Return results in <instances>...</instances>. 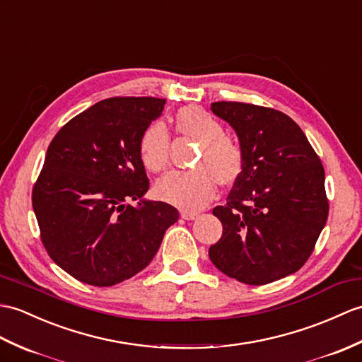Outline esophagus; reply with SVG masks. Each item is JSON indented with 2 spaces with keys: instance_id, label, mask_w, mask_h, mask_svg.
<instances>
[{
  "instance_id": "esophagus-1",
  "label": "esophagus",
  "mask_w": 362,
  "mask_h": 362,
  "mask_svg": "<svg viewBox=\"0 0 362 362\" xmlns=\"http://www.w3.org/2000/svg\"><path fill=\"white\" fill-rule=\"evenodd\" d=\"M180 216H182V219H185V221H194V219H197V217H199V213L182 211V213H180Z\"/></svg>"
}]
</instances>
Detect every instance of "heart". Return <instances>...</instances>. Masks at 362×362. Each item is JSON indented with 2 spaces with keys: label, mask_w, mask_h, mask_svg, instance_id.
Wrapping results in <instances>:
<instances>
[{
  "label": "heart",
  "mask_w": 362,
  "mask_h": 362,
  "mask_svg": "<svg viewBox=\"0 0 362 362\" xmlns=\"http://www.w3.org/2000/svg\"><path fill=\"white\" fill-rule=\"evenodd\" d=\"M177 131L202 143L194 171H173L156 183V196L183 209H200L217 192V185H228L239 177L243 151L239 143L225 136L223 124L199 106L182 107L175 117ZM139 153L143 166L160 173L168 165L170 134L162 122H153L141 132Z\"/></svg>",
  "instance_id": "obj_1"
}]
</instances>
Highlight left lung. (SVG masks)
I'll return each mask as SVG.
<instances>
[{"label":"left lung","instance_id":"1","mask_svg":"<svg viewBox=\"0 0 362 362\" xmlns=\"http://www.w3.org/2000/svg\"><path fill=\"white\" fill-rule=\"evenodd\" d=\"M211 111L236 132L243 165L226 205L213 209L223 233L209 259L248 285L296 273L329 216L321 158L299 126L276 109L216 102Z\"/></svg>","mask_w":362,"mask_h":362}]
</instances>
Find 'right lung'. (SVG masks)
Returning <instances> with one entry per match:
<instances>
[{
  "instance_id": "right-lung-1",
  "label": "right lung",
  "mask_w": 362,
  "mask_h": 362,
  "mask_svg": "<svg viewBox=\"0 0 362 362\" xmlns=\"http://www.w3.org/2000/svg\"><path fill=\"white\" fill-rule=\"evenodd\" d=\"M163 107L154 97L102 100L50 141L32 206L49 256L75 279L95 287L129 279L177 222L174 206L143 197L149 180L139 143Z\"/></svg>"
}]
</instances>
